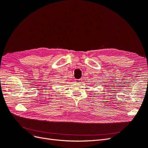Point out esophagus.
<instances>
[{
  "label": "esophagus",
  "instance_id": "obj_1",
  "mask_svg": "<svg viewBox=\"0 0 148 148\" xmlns=\"http://www.w3.org/2000/svg\"><path fill=\"white\" fill-rule=\"evenodd\" d=\"M82 81V79H75V82L76 83H81Z\"/></svg>",
  "mask_w": 148,
  "mask_h": 148
}]
</instances>
